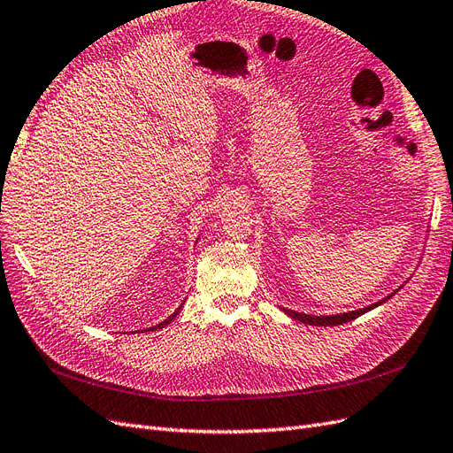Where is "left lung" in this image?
<instances>
[{
  "instance_id": "1",
  "label": "left lung",
  "mask_w": 453,
  "mask_h": 453,
  "mask_svg": "<svg viewBox=\"0 0 453 453\" xmlns=\"http://www.w3.org/2000/svg\"><path fill=\"white\" fill-rule=\"evenodd\" d=\"M390 298V296H387ZM385 300H380V303L377 304H371L367 308H362V310H354V311H346V314H337V316H308V314H300V311H293V310H285V314H288L291 318L303 321V323H308V326H319V327H327V326H341V323H346V321H352L356 319L357 316L365 314V311L377 308L379 304L387 303Z\"/></svg>"
}]
</instances>
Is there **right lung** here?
Masks as SVG:
<instances>
[{
	"label": "right lung",
	"instance_id": "right-lung-1",
	"mask_svg": "<svg viewBox=\"0 0 453 453\" xmlns=\"http://www.w3.org/2000/svg\"><path fill=\"white\" fill-rule=\"evenodd\" d=\"M180 310H181V306L176 310V311H173V314L168 318V319H165V321H162V323H158V326H155V327H150V331H153V329H162V327H166L168 326V323L173 319V318H176L178 314H180Z\"/></svg>",
	"mask_w": 453,
	"mask_h": 453
}]
</instances>
